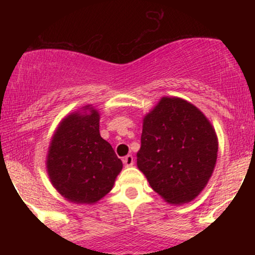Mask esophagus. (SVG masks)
Segmentation results:
<instances>
[{
	"mask_svg": "<svg viewBox=\"0 0 255 255\" xmlns=\"http://www.w3.org/2000/svg\"><path fill=\"white\" fill-rule=\"evenodd\" d=\"M124 164H125V166H127V168H129V166L134 164V158L131 154H128V156H126L124 158Z\"/></svg>",
	"mask_w": 255,
	"mask_h": 255,
	"instance_id": "esophagus-1",
	"label": "esophagus"
}]
</instances>
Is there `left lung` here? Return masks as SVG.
<instances>
[{"instance_id":"obj_1","label":"left lung","mask_w":255,"mask_h":255,"mask_svg":"<svg viewBox=\"0 0 255 255\" xmlns=\"http://www.w3.org/2000/svg\"><path fill=\"white\" fill-rule=\"evenodd\" d=\"M218 137L195 105L178 97L160 98L142 120L136 165L166 203H191L215 170Z\"/></svg>"}]
</instances>
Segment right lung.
<instances>
[{"label": "right lung", "mask_w": 255, "mask_h": 255, "mask_svg": "<svg viewBox=\"0 0 255 255\" xmlns=\"http://www.w3.org/2000/svg\"><path fill=\"white\" fill-rule=\"evenodd\" d=\"M99 113L84 105L62 119L46 154V171L66 200L92 205L113 189L122 162L99 134Z\"/></svg>", "instance_id": "add662e5"}]
</instances>
